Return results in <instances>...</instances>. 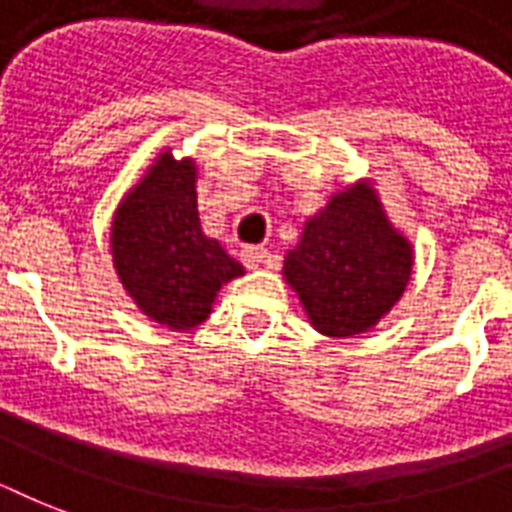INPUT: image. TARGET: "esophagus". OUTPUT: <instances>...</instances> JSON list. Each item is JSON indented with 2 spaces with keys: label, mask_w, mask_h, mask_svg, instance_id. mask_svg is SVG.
<instances>
[{
  "label": "esophagus",
  "mask_w": 512,
  "mask_h": 512,
  "mask_svg": "<svg viewBox=\"0 0 512 512\" xmlns=\"http://www.w3.org/2000/svg\"><path fill=\"white\" fill-rule=\"evenodd\" d=\"M265 260H268V249L265 247H244V252H241V263L247 268H260Z\"/></svg>",
  "instance_id": "34e87169"
}]
</instances>
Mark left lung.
Wrapping results in <instances>:
<instances>
[{
	"instance_id": "left-lung-1",
	"label": "left lung",
	"mask_w": 512,
	"mask_h": 512,
	"mask_svg": "<svg viewBox=\"0 0 512 512\" xmlns=\"http://www.w3.org/2000/svg\"><path fill=\"white\" fill-rule=\"evenodd\" d=\"M284 276L321 335L353 337L404 295L412 247L390 225L372 185L358 183L308 220L284 260Z\"/></svg>"
}]
</instances>
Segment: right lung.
Masks as SVG:
<instances>
[{
  "mask_svg": "<svg viewBox=\"0 0 512 512\" xmlns=\"http://www.w3.org/2000/svg\"><path fill=\"white\" fill-rule=\"evenodd\" d=\"M111 255L138 308L167 329H193L207 319L223 284L241 268L201 231L196 167L164 151L111 225Z\"/></svg>",
  "mask_w": 512,
  "mask_h": 512,
  "instance_id": "right-lung-1",
  "label": "right lung"
}]
</instances>
